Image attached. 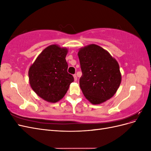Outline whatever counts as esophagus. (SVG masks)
Listing matches in <instances>:
<instances>
[{"mask_svg":"<svg viewBox=\"0 0 151 151\" xmlns=\"http://www.w3.org/2000/svg\"><path fill=\"white\" fill-rule=\"evenodd\" d=\"M74 76V81H77V76H76V74H74V76Z\"/></svg>","mask_w":151,"mask_h":151,"instance_id":"34e87169","label":"esophagus"}]
</instances>
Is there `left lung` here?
<instances>
[{"instance_id":"1","label":"left lung","mask_w":151,"mask_h":151,"mask_svg":"<svg viewBox=\"0 0 151 151\" xmlns=\"http://www.w3.org/2000/svg\"><path fill=\"white\" fill-rule=\"evenodd\" d=\"M83 75L80 88L84 96L93 104H99L112 98L122 81L118 62L102 47L91 44L78 52Z\"/></svg>"}]
</instances>
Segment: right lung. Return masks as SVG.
<instances>
[{"label":"right lung","instance_id":"1","mask_svg":"<svg viewBox=\"0 0 151 151\" xmlns=\"http://www.w3.org/2000/svg\"><path fill=\"white\" fill-rule=\"evenodd\" d=\"M68 49L58 45L45 48L28 71L29 84L45 101L57 103L64 96L74 77L67 72L65 57Z\"/></svg>","mask_w":151,"mask_h":151}]
</instances>
